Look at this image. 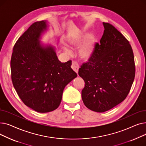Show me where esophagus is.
<instances>
[{"mask_svg": "<svg viewBox=\"0 0 146 146\" xmlns=\"http://www.w3.org/2000/svg\"><path fill=\"white\" fill-rule=\"evenodd\" d=\"M72 68L73 70L76 72V73H78V70H79V66L78 64V63L76 62L75 61H72Z\"/></svg>", "mask_w": 146, "mask_h": 146, "instance_id": "1", "label": "esophagus"}]
</instances>
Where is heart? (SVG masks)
Instances as JSON below:
<instances>
[{"mask_svg":"<svg viewBox=\"0 0 146 146\" xmlns=\"http://www.w3.org/2000/svg\"><path fill=\"white\" fill-rule=\"evenodd\" d=\"M95 41V36L92 34H88L87 35L82 34L76 37H72L68 40V44L74 47H78L82 42V44L81 43V44H80L81 45L79 47L78 53L79 56L85 60L89 59L92 56L94 51ZM64 50L67 52L70 51L66 47H64Z\"/></svg>","mask_w":146,"mask_h":146,"instance_id":"1","label":"heart"}]
</instances>
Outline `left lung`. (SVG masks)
I'll return each instance as SVG.
<instances>
[{
  "instance_id": "1",
  "label": "left lung",
  "mask_w": 146,
  "mask_h": 146,
  "mask_svg": "<svg viewBox=\"0 0 146 146\" xmlns=\"http://www.w3.org/2000/svg\"><path fill=\"white\" fill-rule=\"evenodd\" d=\"M104 34L96 43L93 54L79 70L85 81L82 98L89 110L108 111L123 101L135 78V63L131 45L113 25L103 22Z\"/></svg>"
}]
</instances>
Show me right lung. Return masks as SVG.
Segmentation results:
<instances>
[{
    "label": "right lung",
    "instance_id": "right-lung-1",
    "mask_svg": "<svg viewBox=\"0 0 146 146\" xmlns=\"http://www.w3.org/2000/svg\"><path fill=\"white\" fill-rule=\"evenodd\" d=\"M47 22H35L15 43L11 60L13 87L25 105L45 113L56 110L65 86L77 74L72 61L61 63L51 45L44 46L40 39L47 30Z\"/></svg>",
    "mask_w": 146,
    "mask_h": 146
}]
</instances>
